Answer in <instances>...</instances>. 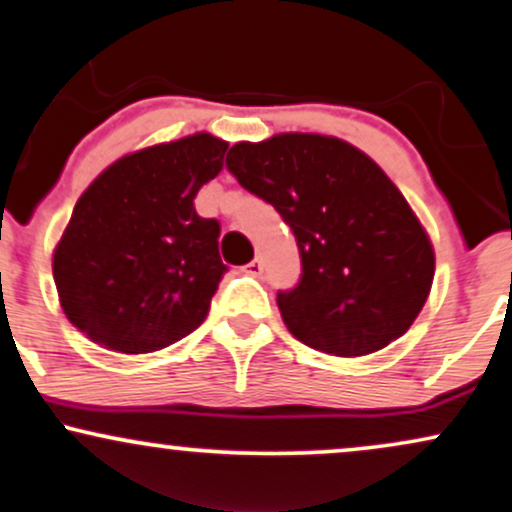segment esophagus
Returning a JSON list of instances; mask_svg holds the SVG:
<instances>
[{"label":"esophagus","mask_w":512,"mask_h":512,"mask_svg":"<svg viewBox=\"0 0 512 512\" xmlns=\"http://www.w3.org/2000/svg\"><path fill=\"white\" fill-rule=\"evenodd\" d=\"M245 271H248V274H252V276H260L262 271H264V262H262V257H255V260H252L248 267H245Z\"/></svg>","instance_id":"34e87169"}]
</instances>
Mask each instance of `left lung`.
Here are the masks:
<instances>
[{
    "label": "left lung",
    "instance_id": "left-lung-1",
    "mask_svg": "<svg viewBox=\"0 0 512 512\" xmlns=\"http://www.w3.org/2000/svg\"><path fill=\"white\" fill-rule=\"evenodd\" d=\"M226 167L293 229L302 278L276 302L297 340L364 357L409 331L430 295L435 250L375 160L338 137L283 132L238 141Z\"/></svg>",
    "mask_w": 512,
    "mask_h": 512
}]
</instances>
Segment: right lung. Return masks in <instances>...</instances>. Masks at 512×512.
<instances>
[{
    "label": "right lung",
    "mask_w": 512,
    "mask_h": 512,
    "mask_svg": "<svg viewBox=\"0 0 512 512\" xmlns=\"http://www.w3.org/2000/svg\"><path fill=\"white\" fill-rule=\"evenodd\" d=\"M229 144L208 132L122 155L75 203L54 248L58 302L118 354H148L196 331L226 267L219 222L193 208Z\"/></svg>",
    "instance_id": "right-lung-1"
}]
</instances>
